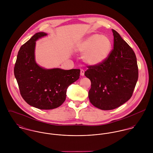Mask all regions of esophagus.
Here are the masks:
<instances>
[{"instance_id": "1", "label": "esophagus", "mask_w": 153, "mask_h": 153, "mask_svg": "<svg viewBox=\"0 0 153 153\" xmlns=\"http://www.w3.org/2000/svg\"><path fill=\"white\" fill-rule=\"evenodd\" d=\"M80 75H81V76H84V69H81Z\"/></svg>"}]
</instances>
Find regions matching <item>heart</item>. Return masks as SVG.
<instances>
[{
	"instance_id": "obj_1",
	"label": "heart",
	"mask_w": 153,
	"mask_h": 153,
	"mask_svg": "<svg viewBox=\"0 0 153 153\" xmlns=\"http://www.w3.org/2000/svg\"><path fill=\"white\" fill-rule=\"evenodd\" d=\"M111 48L112 44L109 38L97 33L88 36L77 45L78 51L84 53V61L91 65L102 63L108 58Z\"/></svg>"
}]
</instances>
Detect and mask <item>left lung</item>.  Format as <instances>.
I'll use <instances>...</instances> for the list:
<instances>
[{"label": "left lung", "instance_id": "8db88e82", "mask_svg": "<svg viewBox=\"0 0 153 153\" xmlns=\"http://www.w3.org/2000/svg\"><path fill=\"white\" fill-rule=\"evenodd\" d=\"M114 48L101 64L88 66L85 75L91 82V103L102 110L119 107L131 98L138 78L135 54L114 29Z\"/></svg>", "mask_w": 153, "mask_h": 153}]
</instances>
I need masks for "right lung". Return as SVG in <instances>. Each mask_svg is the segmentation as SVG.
I'll list each match as a JSON object with an SVG mask.
<instances>
[{
  "label": "right lung",
  "instance_id": "right-lung-1",
  "mask_svg": "<svg viewBox=\"0 0 153 153\" xmlns=\"http://www.w3.org/2000/svg\"><path fill=\"white\" fill-rule=\"evenodd\" d=\"M45 32L35 33L21 47L14 68L21 95L30 105L41 109H52L65 101L68 87L77 81L80 69H46L38 65L35 59L36 41Z\"/></svg>",
  "mask_w": 153,
  "mask_h": 153
}]
</instances>
